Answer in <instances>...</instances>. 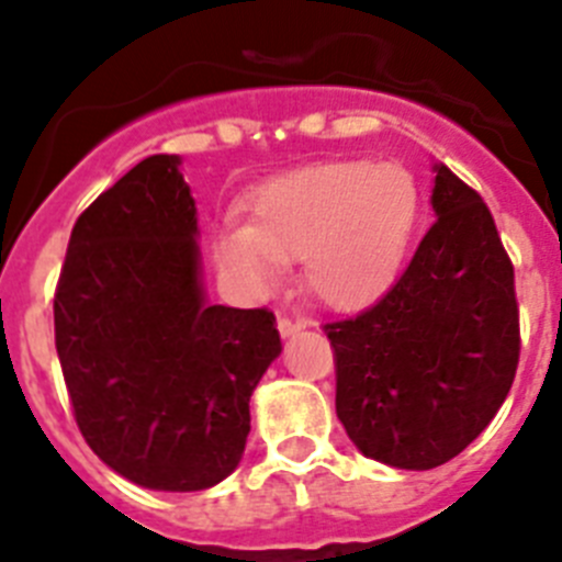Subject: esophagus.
I'll return each instance as SVG.
<instances>
[{"label": "esophagus", "mask_w": 562, "mask_h": 562, "mask_svg": "<svg viewBox=\"0 0 562 562\" xmlns=\"http://www.w3.org/2000/svg\"><path fill=\"white\" fill-rule=\"evenodd\" d=\"M306 329V321L301 315H281L278 317V331L284 337L290 335H297V331Z\"/></svg>", "instance_id": "34e87169"}]
</instances>
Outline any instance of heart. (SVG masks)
<instances>
[{"mask_svg": "<svg viewBox=\"0 0 562 562\" xmlns=\"http://www.w3.org/2000/svg\"><path fill=\"white\" fill-rule=\"evenodd\" d=\"M419 191L396 162H326L256 188L245 231L216 238L225 276L252 290L301 261L306 290L324 304L357 306L394 278L414 236Z\"/></svg>", "mask_w": 562, "mask_h": 562, "instance_id": "b5f03b06", "label": "heart"}]
</instances>
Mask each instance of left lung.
Instances as JSON below:
<instances>
[{
	"instance_id": "left-lung-1",
	"label": "left lung",
	"mask_w": 562,
	"mask_h": 562,
	"mask_svg": "<svg viewBox=\"0 0 562 562\" xmlns=\"http://www.w3.org/2000/svg\"><path fill=\"white\" fill-rule=\"evenodd\" d=\"M436 222L411 265L360 315L324 324L337 419L362 456L430 470L493 422L520 357L515 267L493 213L436 166Z\"/></svg>"
}]
</instances>
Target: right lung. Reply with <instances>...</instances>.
Masks as SVG:
<instances>
[{"mask_svg":"<svg viewBox=\"0 0 562 562\" xmlns=\"http://www.w3.org/2000/svg\"><path fill=\"white\" fill-rule=\"evenodd\" d=\"M180 157L151 154L78 216L53 297L72 416L114 473L196 493L236 470L276 315L211 306Z\"/></svg>","mask_w":562,"mask_h":562,"instance_id":"right-lung-1","label":"right lung"}]
</instances>
